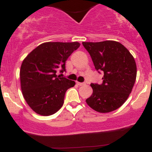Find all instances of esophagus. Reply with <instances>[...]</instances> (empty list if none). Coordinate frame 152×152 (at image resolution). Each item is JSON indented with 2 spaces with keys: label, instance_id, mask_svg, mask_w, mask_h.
I'll return each mask as SVG.
<instances>
[{
  "label": "esophagus",
  "instance_id": "obj_1",
  "mask_svg": "<svg viewBox=\"0 0 152 152\" xmlns=\"http://www.w3.org/2000/svg\"><path fill=\"white\" fill-rule=\"evenodd\" d=\"M76 83L78 86H84L86 84L85 83H80V82H76Z\"/></svg>",
  "mask_w": 152,
  "mask_h": 152
}]
</instances>
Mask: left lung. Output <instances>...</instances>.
<instances>
[{"instance_id":"8db88e82","label":"left lung","mask_w":152,"mask_h":152,"mask_svg":"<svg viewBox=\"0 0 152 152\" xmlns=\"http://www.w3.org/2000/svg\"><path fill=\"white\" fill-rule=\"evenodd\" d=\"M95 69L103 71V83H91L93 93L86 100L96 112L107 113L121 107L132 92L137 77L134 58L126 48L114 40L83 42Z\"/></svg>"}]
</instances>
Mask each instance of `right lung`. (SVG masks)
<instances>
[{
    "label": "right lung",
    "mask_w": 152,
    "mask_h": 152,
    "mask_svg": "<svg viewBox=\"0 0 152 152\" xmlns=\"http://www.w3.org/2000/svg\"><path fill=\"white\" fill-rule=\"evenodd\" d=\"M80 45L78 42H46L23 60L20 70V87L27 104L34 112L49 116L62 107L66 91L75 82L56 73L66 71V61Z\"/></svg>",
    "instance_id": "1"
}]
</instances>
